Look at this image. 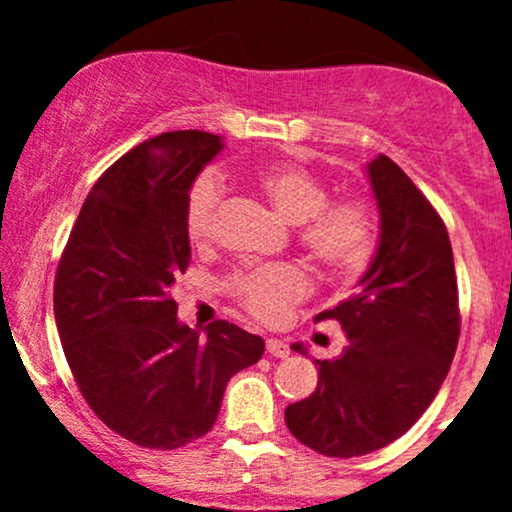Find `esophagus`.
<instances>
[{"label": "esophagus", "instance_id": "34e87169", "mask_svg": "<svg viewBox=\"0 0 512 512\" xmlns=\"http://www.w3.org/2000/svg\"><path fill=\"white\" fill-rule=\"evenodd\" d=\"M267 351L272 356H276V358H286V356L291 354L289 344L281 342V339H267Z\"/></svg>", "mask_w": 512, "mask_h": 512}]
</instances>
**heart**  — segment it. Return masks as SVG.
Returning <instances> with one entry per match:
<instances>
[{"mask_svg": "<svg viewBox=\"0 0 512 512\" xmlns=\"http://www.w3.org/2000/svg\"><path fill=\"white\" fill-rule=\"evenodd\" d=\"M255 185L284 221L298 223V238L308 255L334 272L361 267L373 250L375 219L356 197L327 199V185L296 163H272L255 173ZM221 182L202 173L185 197V233L192 245H207L214 236ZM238 301L260 320L272 322L308 293V276L293 264H274L233 279Z\"/></svg>", "mask_w": 512, "mask_h": 512, "instance_id": "b5f03b06", "label": "heart"}]
</instances>
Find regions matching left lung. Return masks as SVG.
I'll return each instance as SVG.
<instances>
[{
  "label": "left lung",
  "mask_w": 512,
  "mask_h": 512,
  "mask_svg": "<svg viewBox=\"0 0 512 512\" xmlns=\"http://www.w3.org/2000/svg\"><path fill=\"white\" fill-rule=\"evenodd\" d=\"M380 214L378 250L356 293L315 320H337L344 351L317 361V387L286 407V426L327 457L375 452L409 431L448 375L460 308L445 223L392 158L366 166ZM293 351L305 354L303 344Z\"/></svg>",
  "instance_id": "8db88e82"
}]
</instances>
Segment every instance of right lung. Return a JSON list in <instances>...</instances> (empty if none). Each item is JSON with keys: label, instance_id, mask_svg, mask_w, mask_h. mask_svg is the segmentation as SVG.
Returning a JSON list of instances; mask_svg holds the SVG:
<instances>
[{"label": "right lung", "instance_id": "1", "mask_svg": "<svg viewBox=\"0 0 512 512\" xmlns=\"http://www.w3.org/2000/svg\"><path fill=\"white\" fill-rule=\"evenodd\" d=\"M221 149L199 129L134 146L88 192L57 267L55 322L76 385L142 448L209 433L228 380L264 354L262 337L226 320L192 330L170 298L192 257L187 190Z\"/></svg>", "mask_w": 512, "mask_h": 512}]
</instances>
